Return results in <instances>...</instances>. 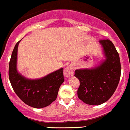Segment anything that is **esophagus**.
Here are the masks:
<instances>
[{"mask_svg":"<svg viewBox=\"0 0 130 130\" xmlns=\"http://www.w3.org/2000/svg\"><path fill=\"white\" fill-rule=\"evenodd\" d=\"M74 68L73 65L70 64L69 66L66 67L64 70V75L65 77H69L71 76H74Z\"/></svg>","mask_w":130,"mask_h":130,"instance_id":"1","label":"esophagus"}]
</instances>
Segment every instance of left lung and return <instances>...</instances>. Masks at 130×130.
Here are the masks:
<instances>
[{
    "instance_id": "obj_1",
    "label": "left lung",
    "mask_w": 130,
    "mask_h": 130,
    "mask_svg": "<svg viewBox=\"0 0 130 130\" xmlns=\"http://www.w3.org/2000/svg\"><path fill=\"white\" fill-rule=\"evenodd\" d=\"M104 59L91 68L77 69L75 75L80 82L77 96L84 103L99 105L111 97L119 83L121 65L119 54L110 40L99 41Z\"/></svg>"
}]
</instances>
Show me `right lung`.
Masks as SVG:
<instances>
[{"label":"right lung","mask_w":130,"mask_h":130,"mask_svg":"<svg viewBox=\"0 0 130 130\" xmlns=\"http://www.w3.org/2000/svg\"><path fill=\"white\" fill-rule=\"evenodd\" d=\"M15 44L9 63V79L16 95L26 105L41 108L51 105L57 97L60 85L64 82L61 68L38 79H29L19 72L17 68L18 48Z\"/></svg>","instance_id":"1"}]
</instances>
